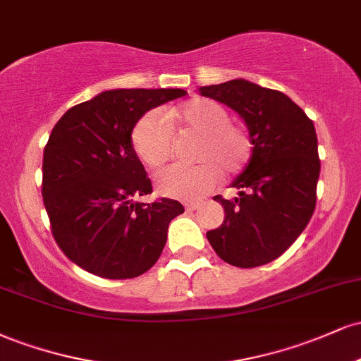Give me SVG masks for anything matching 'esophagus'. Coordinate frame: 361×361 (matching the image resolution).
<instances>
[{"label":"esophagus","mask_w":361,"mask_h":361,"mask_svg":"<svg viewBox=\"0 0 361 361\" xmlns=\"http://www.w3.org/2000/svg\"><path fill=\"white\" fill-rule=\"evenodd\" d=\"M198 205H200V202H197V200L185 202V209H186V210H195V209H197Z\"/></svg>","instance_id":"1"}]
</instances>
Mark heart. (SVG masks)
Instances as JSON below:
<instances>
[{"label":"heart","mask_w":361,"mask_h":361,"mask_svg":"<svg viewBox=\"0 0 361 361\" xmlns=\"http://www.w3.org/2000/svg\"><path fill=\"white\" fill-rule=\"evenodd\" d=\"M173 130L198 134L192 157L198 163H175L156 175L157 192L180 200H195L214 188L219 175L229 180L250 163L252 139L243 123L229 118V110L209 98H192L161 117L147 111L132 128V147L147 168L166 163L173 152Z\"/></svg>","instance_id":"b5f03b06"}]
</instances>
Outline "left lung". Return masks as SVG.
<instances>
[{"mask_svg":"<svg viewBox=\"0 0 361 361\" xmlns=\"http://www.w3.org/2000/svg\"><path fill=\"white\" fill-rule=\"evenodd\" d=\"M200 93L238 111L252 139L250 163L233 183L238 197H214L226 217L207 239L226 263L261 267L292 246L316 209V128L287 94L255 82L233 80L202 86Z\"/></svg>","mask_w":361,"mask_h":361,"instance_id":"left-lung-1","label":"left lung"}]
</instances>
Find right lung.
Wrapping results in <instances>:
<instances>
[{"label": "right lung", "mask_w": 361, "mask_h": 361, "mask_svg": "<svg viewBox=\"0 0 361 361\" xmlns=\"http://www.w3.org/2000/svg\"><path fill=\"white\" fill-rule=\"evenodd\" d=\"M185 90H111L74 105L44 147L42 198L61 251L82 270L110 280L146 273L161 256L168 226L183 214L171 198L132 202L152 185L132 147L147 110Z\"/></svg>", "instance_id": "right-lung-1"}]
</instances>
